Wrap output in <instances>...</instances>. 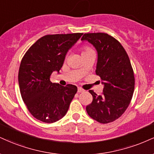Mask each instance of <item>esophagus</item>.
I'll use <instances>...</instances> for the list:
<instances>
[{
  "label": "esophagus",
  "mask_w": 154,
  "mask_h": 154,
  "mask_svg": "<svg viewBox=\"0 0 154 154\" xmlns=\"http://www.w3.org/2000/svg\"><path fill=\"white\" fill-rule=\"evenodd\" d=\"M85 90H83V89H82L81 88H78V89H77V92H84Z\"/></svg>",
  "instance_id": "1"
}]
</instances>
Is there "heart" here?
Wrapping results in <instances>:
<instances>
[{
    "label": "heart",
    "instance_id": "heart-1",
    "mask_svg": "<svg viewBox=\"0 0 154 154\" xmlns=\"http://www.w3.org/2000/svg\"><path fill=\"white\" fill-rule=\"evenodd\" d=\"M90 51H93L91 48H90L89 47H84L82 48V54H84L90 52Z\"/></svg>",
    "mask_w": 154,
    "mask_h": 154
}]
</instances>
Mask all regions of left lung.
I'll return each mask as SVG.
<instances>
[{"mask_svg": "<svg viewBox=\"0 0 154 154\" xmlns=\"http://www.w3.org/2000/svg\"><path fill=\"white\" fill-rule=\"evenodd\" d=\"M81 40L97 50L95 72L104 85L102 95L89 90L92 102L86 107L87 112L99 123H111L124 113L132 99L135 78L130 59L120 42L107 34H85Z\"/></svg>", "mask_w": 154, "mask_h": 154, "instance_id": "left-lung-1", "label": "left lung"}]
</instances>
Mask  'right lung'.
Returning <instances> with one entry per match:
<instances>
[{"label":"right lung","mask_w":154,"mask_h":154,"mask_svg":"<svg viewBox=\"0 0 154 154\" xmlns=\"http://www.w3.org/2000/svg\"><path fill=\"white\" fill-rule=\"evenodd\" d=\"M82 33L46 35L25 54L20 64L18 84L22 99L37 120L51 123L65 116L77 92L75 85L52 83L53 72H59L67 51Z\"/></svg>","instance_id":"add662e5"}]
</instances>
